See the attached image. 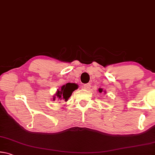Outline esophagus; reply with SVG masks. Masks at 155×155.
Segmentation results:
<instances>
[{
    "instance_id": "34e87169",
    "label": "esophagus",
    "mask_w": 155,
    "mask_h": 155,
    "mask_svg": "<svg viewBox=\"0 0 155 155\" xmlns=\"http://www.w3.org/2000/svg\"><path fill=\"white\" fill-rule=\"evenodd\" d=\"M90 87H91L90 84H89V83L85 84V85H83V88L85 89V90H89V88H90Z\"/></svg>"
}]
</instances>
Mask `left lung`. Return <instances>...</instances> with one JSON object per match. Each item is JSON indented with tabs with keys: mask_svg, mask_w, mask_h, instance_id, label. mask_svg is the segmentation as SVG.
I'll return each mask as SVG.
<instances>
[{
	"mask_svg": "<svg viewBox=\"0 0 155 155\" xmlns=\"http://www.w3.org/2000/svg\"><path fill=\"white\" fill-rule=\"evenodd\" d=\"M98 91H99L100 93H102V92H104V94L106 93V91H105V90H104V91H103V88H99V89H98Z\"/></svg>",
	"mask_w": 155,
	"mask_h": 155,
	"instance_id": "obj_1",
	"label": "left lung"
}]
</instances>
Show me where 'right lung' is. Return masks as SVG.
Returning a JSON list of instances; mask_svg holds the SVG:
<instances>
[{"instance_id":"right-lung-1","label":"right lung","mask_w":155,"mask_h":155,"mask_svg":"<svg viewBox=\"0 0 155 155\" xmlns=\"http://www.w3.org/2000/svg\"><path fill=\"white\" fill-rule=\"evenodd\" d=\"M78 85L77 84L68 83L57 90L56 93L52 97V100H53V101L57 100V101H64L66 102L71 96L73 91L78 89Z\"/></svg>"}]
</instances>
